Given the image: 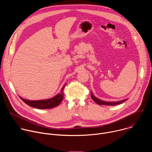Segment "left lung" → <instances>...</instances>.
I'll return each instance as SVG.
<instances>
[{
    "mask_svg": "<svg viewBox=\"0 0 152 152\" xmlns=\"http://www.w3.org/2000/svg\"><path fill=\"white\" fill-rule=\"evenodd\" d=\"M91 99L98 104L99 105H111V106H114V105H117L118 104H121L123 102H124L126 100H121V101H119V102H104V101H102L100 100L99 99H98L97 98L95 97L92 93H91Z\"/></svg>",
    "mask_w": 152,
    "mask_h": 152,
    "instance_id": "8db88e82",
    "label": "left lung"
}]
</instances>
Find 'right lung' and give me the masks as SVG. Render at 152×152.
I'll list each match as a JSON object with an SVG mask.
<instances>
[{
    "instance_id": "add662e5",
    "label": "right lung",
    "mask_w": 152,
    "mask_h": 152,
    "mask_svg": "<svg viewBox=\"0 0 152 152\" xmlns=\"http://www.w3.org/2000/svg\"><path fill=\"white\" fill-rule=\"evenodd\" d=\"M65 85H66V84L63 86L60 93H59L56 96L50 99L42 100H28L20 97V98L21 99V100L23 101V102H25L26 104L31 107H34L35 108H38V109L41 110L50 109V108H52L59 105L62 102L64 97L63 91L65 87Z\"/></svg>"
}]
</instances>
